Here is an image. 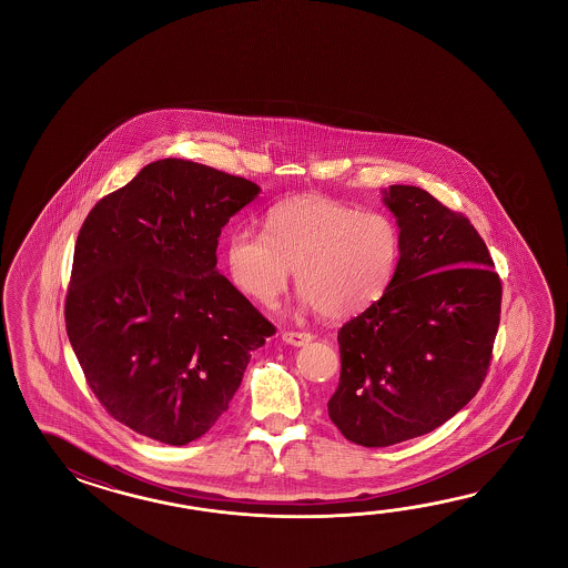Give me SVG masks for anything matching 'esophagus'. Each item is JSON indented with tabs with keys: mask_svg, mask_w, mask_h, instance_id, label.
<instances>
[{
	"mask_svg": "<svg viewBox=\"0 0 568 568\" xmlns=\"http://www.w3.org/2000/svg\"><path fill=\"white\" fill-rule=\"evenodd\" d=\"M282 338H284L288 345L302 347V345H306V343L313 341V335H311V333H301V331H284Z\"/></svg>",
	"mask_w": 568,
	"mask_h": 568,
	"instance_id": "34e87169",
	"label": "esophagus"
}]
</instances>
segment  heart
I'll list each match as a JSON object with an SVG mask.
<instances>
[{
  "instance_id": "obj_1",
  "label": "heart",
  "mask_w": 568,
  "mask_h": 568,
  "mask_svg": "<svg viewBox=\"0 0 568 568\" xmlns=\"http://www.w3.org/2000/svg\"><path fill=\"white\" fill-rule=\"evenodd\" d=\"M398 257L394 219L325 194L286 199L267 211L266 233L233 231L227 240L231 280L245 296L272 306L294 270L302 302L325 318H347L379 301Z\"/></svg>"
}]
</instances>
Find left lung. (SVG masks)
<instances>
[{
    "mask_svg": "<svg viewBox=\"0 0 568 568\" xmlns=\"http://www.w3.org/2000/svg\"><path fill=\"white\" fill-rule=\"evenodd\" d=\"M399 260L379 301L338 331L328 416L351 443L392 447L433 433L471 402L491 363L501 280L463 213L418 186L384 196Z\"/></svg>",
    "mask_w": 568,
    "mask_h": 568,
    "instance_id": "8db88e82",
    "label": "left lung"
}]
</instances>
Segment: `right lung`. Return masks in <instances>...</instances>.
Here are the masks:
<instances>
[{
	"label": "right lung",
	"instance_id": "obj_1",
	"mask_svg": "<svg viewBox=\"0 0 568 568\" xmlns=\"http://www.w3.org/2000/svg\"><path fill=\"white\" fill-rule=\"evenodd\" d=\"M260 186L181 158L87 215L64 302L87 384L118 423L182 447L206 435L276 326L217 272L221 230Z\"/></svg>",
	"mask_w": 568,
	"mask_h": 568
}]
</instances>
